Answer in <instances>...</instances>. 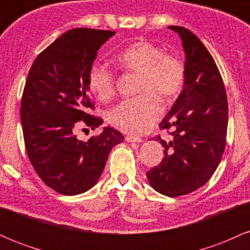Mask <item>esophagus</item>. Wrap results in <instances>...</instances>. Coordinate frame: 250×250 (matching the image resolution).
I'll list each match as a JSON object with an SVG mask.
<instances>
[{"mask_svg":"<svg viewBox=\"0 0 250 250\" xmlns=\"http://www.w3.org/2000/svg\"><path fill=\"white\" fill-rule=\"evenodd\" d=\"M125 141L127 142H136V143H140L142 142V139L139 136H133V135H125Z\"/></svg>","mask_w":250,"mask_h":250,"instance_id":"1","label":"esophagus"}]
</instances>
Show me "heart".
<instances>
[{
	"label": "heart",
	"mask_w": 250,
	"mask_h": 250,
	"mask_svg": "<svg viewBox=\"0 0 250 250\" xmlns=\"http://www.w3.org/2000/svg\"><path fill=\"white\" fill-rule=\"evenodd\" d=\"M116 63L122 70L137 75L139 95L123 100L108 111L111 125L128 134H145L154 127L162 113L160 100L173 102L186 83V67L180 57L163 53L147 40H139L120 51ZM88 87L100 101L115 95L116 76L104 65L94 63L88 71Z\"/></svg>",
	"instance_id": "1"
}]
</instances>
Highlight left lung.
Returning <instances> with one entry per match:
<instances>
[{
  "label": "left lung",
  "instance_id": "1",
  "mask_svg": "<svg viewBox=\"0 0 250 250\" xmlns=\"http://www.w3.org/2000/svg\"><path fill=\"white\" fill-rule=\"evenodd\" d=\"M169 28L182 39L186 83L160 125L170 141L154 137L165 157L147 177L159 193L176 197L202 187L216 170L226 147L228 102L219 68L199 37L179 25Z\"/></svg>",
  "mask_w": 250,
  "mask_h": 250
}]
</instances>
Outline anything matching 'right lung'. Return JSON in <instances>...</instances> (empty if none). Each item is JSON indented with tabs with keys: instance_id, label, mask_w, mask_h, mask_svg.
I'll return each instance as SVG.
<instances>
[{
	"instance_id": "right-lung-1",
	"label": "right lung",
	"mask_w": 250,
	"mask_h": 250,
	"mask_svg": "<svg viewBox=\"0 0 250 250\" xmlns=\"http://www.w3.org/2000/svg\"><path fill=\"white\" fill-rule=\"evenodd\" d=\"M111 30L75 28L39 54L31 65L21 100L25 150L48 187L62 195L87 191L97 182L113 147L123 141L116 129L105 127L89 141L75 130L95 129L101 117L89 114L95 104L88 95V71Z\"/></svg>"
}]
</instances>
